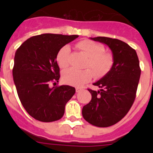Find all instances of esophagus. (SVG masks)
I'll return each instance as SVG.
<instances>
[{"label":"esophagus","instance_id":"obj_1","mask_svg":"<svg viewBox=\"0 0 153 153\" xmlns=\"http://www.w3.org/2000/svg\"><path fill=\"white\" fill-rule=\"evenodd\" d=\"M81 89H81V88H80V87H76V88H75V91H76V92H79L81 90Z\"/></svg>","mask_w":153,"mask_h":153}]
</instances>
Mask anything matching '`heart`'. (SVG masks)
<instances>
[{
    "label": "heart",
    "mask_w": 153,
    "mask_h": 153,
    "mask_svg": "<svg viewBox=\"0 0 153 153\" xmlns=\"http://www.w3.org/2000/svg\"><path fill=\"white\" fill-rule=\"evenodd\" d=\"M77 47L89 57L85 67L91 68L96 78L104 77L113 68L115 63L113 55L111 52H105V48L101 44L90 40H84L77 44ZM70 52V47L66 45L57 53V63L62 69L69 65ZM93 72L90 69L78 70L71 68L63 72V81L69 85L81 86L93 78Z\"/></svg>",
    "instance_id": "obj_1"
}]
</instances>
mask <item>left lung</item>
I'll use <instances>...</instances> for the list:
<instances>
[{
    "mask_svg": "<svg viewBox=\"0 0 153 153\" xmlns=\"http://www.w3.org/2000/svg\"><path fill=\"white\" fill-rule=\"evenodd\" d=\"M90 38L107 45L115 63L107 75L93 84L100 90L88 89L92 99L83 107L82 115L92 125L107 127L121 121L133 104L141 76L139 60L135 49L124 41L106 37Z\"/></svg>",
    "mask_w": 153,
    "mask_h": 153,
    "instance_id": "1",
    "label": "left lung"
}]
</instances>
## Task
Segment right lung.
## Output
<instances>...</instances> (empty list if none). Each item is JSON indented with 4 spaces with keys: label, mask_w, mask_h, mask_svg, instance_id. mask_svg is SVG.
<instances>
[{
    "label": "right lung",
    "mask_w": 153,
    "mask_h": 153,
    "mask_svg": "<svg viewBox=\"0 0 153 153\" xmlns=\"http://www.w3.org/2000/svg\"><path fill=\"white\" fill-rule=\"evenodd\" d=\"M78 35L42 34L29 38L15 52L12 75L21 104L29 115L42 122L61 119L75 92L68 85H56L60 69L58 51Z\"/></svg>",
    "instance_id": "obj_1"
}]
</instances>
